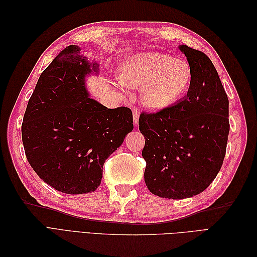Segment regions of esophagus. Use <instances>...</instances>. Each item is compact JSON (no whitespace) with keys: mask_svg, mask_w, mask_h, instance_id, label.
<instances>
[{"mask_svg":"<svg viewBox=\"0 0 257 257\" xmlns=\"http://www.w3.org/2000/svg\"><path fill=\"white\" fill-rule=\"evenodd\" d=\"M133 119H134V124L135 125H137L138 124V120H139V111L138 109H133Z\"/></svg>","mask_w":257,"mask_h":257,"instance_id":"obj_1","label":"esophagus"}]
</instances>
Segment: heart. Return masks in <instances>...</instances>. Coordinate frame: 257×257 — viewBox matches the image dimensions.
I'll list each match as a JSON object with an SVG mask.
<instances>
[{
    "label": "heart",
    "mask_w": 257,
    "mask_h": 257,
    "mask_svg": "<svg viewBox=\"0 0 257 257\" xmlns=\"http://www.w3.org/2000/svg\"><path fill=\"white\" fill-rule=\"evenodd\" d=\"M120 78L128 87H142L141 100L146 107L163 109L188 92L193 72L185 60L148 52L131 58L121 69Z\"/></svg>",
    "instance_id": "heart-1"
}]
</instances>
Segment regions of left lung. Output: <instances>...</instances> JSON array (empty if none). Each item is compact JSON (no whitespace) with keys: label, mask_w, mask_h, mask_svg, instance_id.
<instances>
[{"label":"left lung","mask_w":257,"mask_h":257,"mask_svg":"<svg viewBox=\"0 0 257 257\" xmlns=\"http://www.w3.org/2000/svg\"><path fill=\"white\" fill-rule=\"evenodd\" d=\"M193 72L186 94L158 112L143 111L145 182L152 194L183 199L205 191L222 167L229 133L228 98L203 51L179 46Z\"/></svg>","instance_id":"8db88e82"}]
</instances>
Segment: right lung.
I'll list each match as a JSON object with an SVG mask.
<instances>
[{"instance_id": "1", "label": "right lung", "mask_w": 257, "mask_h": 257, "mask_svg": "<svg viewBox=\"0 0 257 257\" xmlns=\"http://www.w3.org/2000/svg\"><path fill=\"white\" fill-rule=\"evenodd\" d=\"M78 46L62 50L38 78L21 126L31 167L66 194L94 192L106 159L133 131L127 107L109 109L90 98L84 77L98 72Z\"/></svg>"}]
</instances>
